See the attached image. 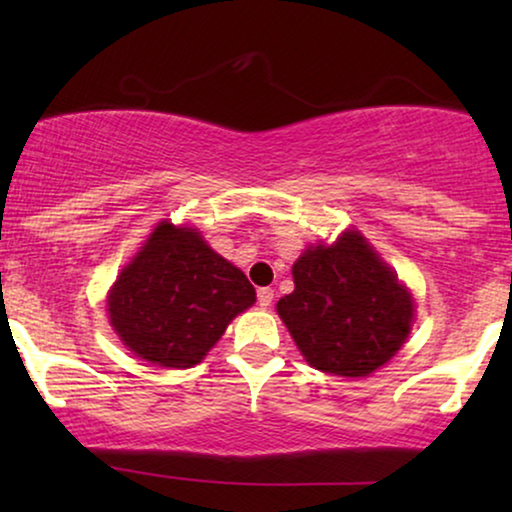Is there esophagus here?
Returning <instances> with one entry per match:
<instances>
[{"label": "esophagus", "instance_id": "esophagus-1", "mask_svg": "<svg viewBox=\"0 0 512 512\" xmlns=\"http://www.w3.org/2000/svg\"><path fill=\"white\" fill-rule=\"evenodd\" d=\"M272 298H275V291H272L270 286H265V289H258V305H261V307H270Z\"/></svg>", "mask_w": 512, "mask_h": 512}]
</instances>
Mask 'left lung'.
Wrapping results in <instances>:
<instances>
[{
    "mask_svg": "<svg viewBox=\"0 0 512 512\" xmlns=\"http://www.w3.org/2000/svg\"><path fill=\"white\" fill-rule=\"evenodd\" d=\"M293 284L277 314L321 373L366 377L408 338L415 300L359 230L303 251L293 263Z\"/></svg>",
    "mask_w": 512,
    "mask_h": 512,
    "instance_id": "8db88e82",
    "label": "left lung"
}]
</instances>
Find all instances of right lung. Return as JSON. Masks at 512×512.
<instances>
[{
    "label": "right lung",
    "instance_id": "obj_1",
    "mask_svg": "<svg viewBox=\"0 0 512 512\" xmlns=\"http://www.w3.org/2000/svg\"><path fill=\"white\" fill-rule=\"evenodd\" d=\"M256 303L247 275L195 228L160 221L107 296L109 321L139 359L191 368Z\"/></svg>",
    "mask_w": 512,
    "mask_h": 512
}]
</instances>
